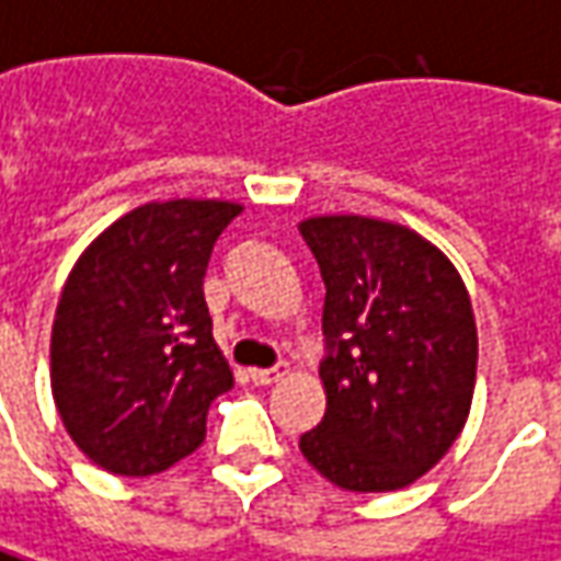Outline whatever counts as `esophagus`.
Wrapping results in <instances>:
<instances>
[{
    "instance_id": "esophagus-1",
    "label": "esophagus",
    "mask_w": 561,
    "mask_h": 561,
    "mask_svg": "<svg viewBox=\"0 0 561 561\" xmlns=\"http://www.w3.org/2000/svg\"><path fill=\"white\" fill-rule=\"evenodd\" d=\"M249 377L257 387H266V383H276V380L285 377V365H276V368H251Z\"/></svg>"
}]
</instances>
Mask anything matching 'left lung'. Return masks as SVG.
<instances>
[{"mask_svg":"<svg viewBox=\"0 0 561 561\" xmlns=\"http://www.w3.org/2000/svg\"><path fill=\"white\" fill-rule=\"evenodd\" d=\"M325 282L319 377L329 409L300 451L346 491H396L433 470L476 387L470 295L436 245L359 215L300 224Z\"/></svg>","mask_w":561,"mask_h":561,"instance_id":"left-lung-1","label":"left lung"}]
</instances>
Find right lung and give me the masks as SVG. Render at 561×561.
<instances>
[{
	"instance_id": "add662e5",
	"label": "right lung",
	"mask_w": 561,
	"mask_h": 561,
	"mask_svg": "<svg viewBox=\"0 0 561 561\" xmlns=\"http://www.w3.org/2000/svg\"><path fill=\"white\" fill-rule=\"evenodd\" d=\"M242 205L150 202L76 261L51 329V392L72 442L116 476H152L205 442L232 387L202 279Z\"/></svg>"
}]
</instances>
